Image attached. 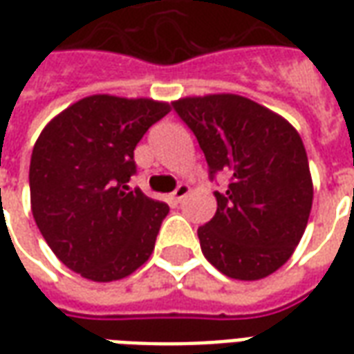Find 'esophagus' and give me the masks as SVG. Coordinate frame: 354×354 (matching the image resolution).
<instances>
[{"instance_id": "obj_1", "label": "esophagus", "mask_w": 354, "mask_h": 354, "mask_svg": "<svg viewBox=\"0 0 354 354\" xmlns=\"http://www.w3.org/2000/svg\"><path fill=\"white\" fill-rule=\"evenodd\" d=\"M192 192V187H189V185L187 184H180L176 187V192H172V195H170V199H172V203H180V201L184 199L185 195H187V193Z\"/></svg>"}]
</instances>
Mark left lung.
I'll list each match as a JSON object with an SVG mask.
<instances>
[{
  "instance_id": "obj_1",
  "label": "left lung",
  "mask_w": 354,
  "mask_h": 354,
  "mask_svg": "<svg viewBox=\"0 0 354 354\" xmlns=\"http://www.w3.org/2000/svg\"><path fill=\"white\" fill-rule=\"evenodd\" d=\"M172 108L199 140L210 174L230 172L214 192V218L197 230L201 250L230 279L260 281L294 254L313 205V180L297 131L239 94L185 96Z\"/></svg>"
}]
</instances>
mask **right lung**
<instances>
[{
	"mask_svg": "<svg viewBox=\"0 0 354 354\" xmlns=\"http://www.w3.org/2000/svg\"><path fill=\"white\" fill-rule=\"evenodd\" d=\"M169 102L91 94L50 119L30 161L32 214L57 258L83 279L119 281L144 266L169 205L131 189L134 147Z\"/></svg>",
	"mask_w": 354,
	"mask_h": 354,
	"instance_id": "obj_1",
	"label": "right lung"
}]
</instances>
